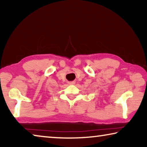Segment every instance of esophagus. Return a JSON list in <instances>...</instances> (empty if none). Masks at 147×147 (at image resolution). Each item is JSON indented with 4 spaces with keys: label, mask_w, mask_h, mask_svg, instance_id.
<instances>
[{
    "label": "esophagus",
    "mask_w": 147,
    "mask_h": 147,
    "mask_svg": "<svg viewBox=\"0 0 147 147\" xmlns=\"http://www.w3.org/2000/svg\"><path fill=\"white\" fill-rule=\"evenodd\" d=\"M74 83H75V82H74V81L69 82V84H71V85H73V84H74Z\"/></svg>",
    "instance_id": "obj_1"
}]
</instances>
